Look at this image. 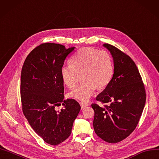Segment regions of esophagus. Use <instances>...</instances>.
I'll return each instance as SVG.
<instances>
[{
  "label": "esophagus",
  "mask_w": 159,
  "mask_h": 159,
  "mask_svg": "<svg viewBox=\"0 0 159 159\" xmlns=\"http://www.w3.org/2000/svg\"><path fill=\"white\" fill-rule=\"evenodd\" d=\"M80 106H81V107L82 108H85V107H86V106H88V103H86V102H81L80 103Z\"/></svg>",
  "instance_id": "obj_1"
}]
</instances>
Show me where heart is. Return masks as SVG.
I'll list each match as a JSON object with an SVG mask.
<instances>
[{"mask_svg":"<svg viewBox=\"0 0 159 159\" xmlns=\"http://www.w3.org/2000/svg\"><path fill=\"white\" fill-rule=\"evenodd\" d=\"M82 72L84 81L70 93L72 98L86 101L96 88H104L112 78L114 67L110 55L92 48H84L73 55L71 62L65 63L61 68V75L67 86L73 88Z\"/></svg>","mask_w":159,"mask_h":159,"instance_id":"1","label":"heart"}]
</instances>
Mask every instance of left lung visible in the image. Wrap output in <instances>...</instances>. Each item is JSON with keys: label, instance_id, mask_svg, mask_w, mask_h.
<instances>
[{"label": "left lung", "instance_id": "1", "mask_svg": "<svg viewBox=\"0 0 159 159\" xmlns=\"http://www.w3.org/2000/svg\"><path fill=\"white\" fill-rule=\"evenodd\" d=\"M104 46L112 55L114 72L110 84L96 97L104 106L92 104L93 126L103 140L116 143L127 138L139 124L146 102V90L131 57L110 44Z\"/></svg>", "mask_w": 159, "mask_h": 159}]
</instances>
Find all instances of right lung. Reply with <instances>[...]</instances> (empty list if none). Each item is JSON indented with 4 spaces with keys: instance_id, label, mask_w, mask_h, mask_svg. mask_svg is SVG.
<instances>
[{
    "instance_id": "right-lung-1",
    "label": "right lung",
    "mask_w": 159,
    "mask_h": 159,
    "mask_svg": "<svg viewBox=\"0 0 159 159\" xmlns=\"http://www.w3.org/2000/svg\"><path fill=\"white\" fill-rule=\"evenodd\" d=\"M75 48L45 43L33 49L25 60L20 76V97L23 114L45 143L57 145L71 133L81 107L74 99L63 100L61 68ZM63 103L64 108L55 107Z\"/></svg>"
}]
</instances>
